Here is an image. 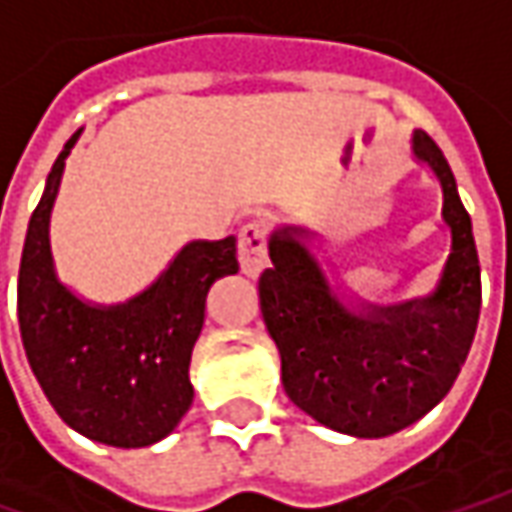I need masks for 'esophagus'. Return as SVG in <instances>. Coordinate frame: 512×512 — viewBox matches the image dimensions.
Masks as SVG:
<instances>
[{"label": "esophagus", "instance_id": "obj_1", "mask_svg": "<svg viewBox=\"0 0 512 512\" xmlns=\"http://www.w3.org/2000/svg\"><path fill=\"white\" fill-rule=\"evenodd\" d=\"M269 223L249 221L238 232V260L243 274L257 277L269 263Z\"/></svg>", "mask_w": 512, "mask_h": 512}]
</instances>
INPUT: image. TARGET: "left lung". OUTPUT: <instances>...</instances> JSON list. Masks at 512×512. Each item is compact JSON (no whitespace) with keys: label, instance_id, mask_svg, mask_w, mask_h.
Listing matches in <instances>:
<instances>
[{"label":"left lung","instance_id":"8db88e82","mask_svg":"<svg viewBox=\"0 0 512 512\" xmlns=\"http://www.w3.org/2000/svg\"><path fill=\"white\" fill-rule=\"evenodd\" d=\"M414 152L442 184V215L453 232L442 283L422 309L405 303L351 314L289 229L272 238V269L257 280L291 402L320 425L365 439L408 428L448 394L482 309L479 255L456 178L428 133L416 130Z\"/></svg>","mask_w":512,"mask_h":512}]
</instances>
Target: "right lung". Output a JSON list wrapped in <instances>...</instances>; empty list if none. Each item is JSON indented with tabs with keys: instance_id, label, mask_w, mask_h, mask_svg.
<instances>
[{
	"instance_id": "obj_1",
	"label": "right lung",
	"mask_w": 512,
	"mask_h": 512,
	"mask_svg": "<svg viewBox=\"0 0 512 512\" xmlns=\"http://www.w3.org/2000/svg\"><path fill=\"white\" fill-rule=\"evenodd\" d=\"M76 138L56 158L27 226L16 286L22 345L47 402L73 431L113 448H147L175 431L192 405V345L209 286L238 272L235 238L189 243L127 306L93 309L76 300L53 274L47 240L64 158Z\"/></svg>"
}]
</instances>
